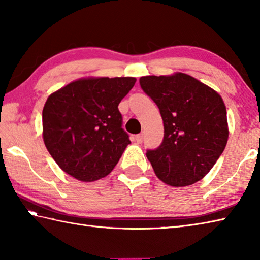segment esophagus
Masks as SVG:
<instances>
[{"instance_id": "1", "label": "esophagus", "mask_w": 260, "mask_h": 260, "mask_svg": "<svg viewBox=\"0 0 260 260\" xmlns=\"http://www.w3.org/2000/svg\"><path fill=\"white\" fill-rule=\"evenodd\" d=\"M143 139H144V135H143L142 133H141V134H137V135L135 136V141H136L137 143H142V142H143Z\"/></svg>"}]
</instances>
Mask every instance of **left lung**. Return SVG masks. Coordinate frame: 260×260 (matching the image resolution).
Instances as JSON below:
<instances>
[{
	"label": "left lung",
	"instance_id": "obj_1",
	"mask_svg": "<svg viewBox=\"0 0 260 260\" xmlns=\"http://www.w3.org/2000/svg\"><path fill=\"white\" fill-rule=\"evenodd\" d=\"M140 85L157 105L164 137L146 156L164 183L186 186L203 179L228 141L227 110L221 96L193 77L145 76Z\"/></svg>",
	"mask_w": 260,
	"mask_h": 260
}]
</instances>
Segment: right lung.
I'll use <instances>...</instances> for the list:
<instances>
[{"label":"right lung","mask_w":260,"mask_h":260,"mask_svg":"<svg viewBox=\"0 0 260 260\" xmlns=\"http://www.w3.org/2000/svg\"><path fill=\"white\" fill-rule=\"evenodd\" d=\"M133 77H101L70 82L48 97L42 110L43 141L66 173L92 182L108 175L129 144L118 105Z\"/></svg>","instance_id":"add662e5"}]
</instances>
